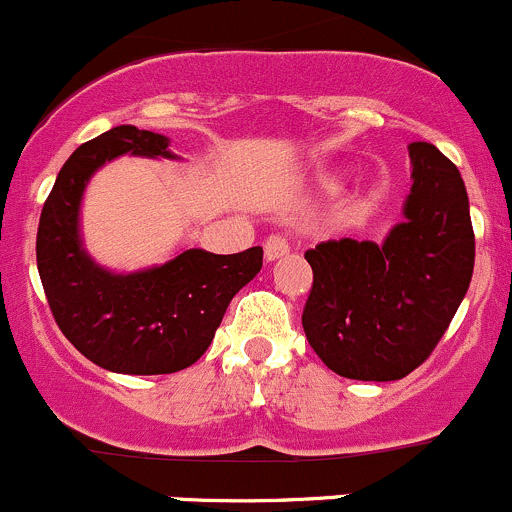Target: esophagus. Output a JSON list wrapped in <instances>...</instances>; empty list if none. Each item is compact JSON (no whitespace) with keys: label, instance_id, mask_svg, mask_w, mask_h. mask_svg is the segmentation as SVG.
Returning <instances> with one entry per match:
<instances>
[{"label":"esophagus","instance_id":"esophagus-1","mask_svg":"<svg viewBox=\"0 0 512 512\" xmlns=\"http://www.w3.org/2000/svg\"><path fill=\"white\" fill-rule=\"evenodd\" d=\"M291 251V244L283 234H271L263 241V254H266V261H276V258L286 256Z\"/></svg>","mask_w":512,"mask_h":512}]
</instances>
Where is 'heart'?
<instances>
[{"label":"heart","mask_w":512,"mask_h":512,"mask_svg":"<svg viewBox=\"0 0 512 512\" xmlns=\"http://www.w3.org/2000/svg\"><path fill=\"white\" fill-rule=\"evenodd\" d=\"M384 192H387V187H384L382 182H374V184H370V187H367V192L362 194L360 204H362V207H365V209H372V207H377V204L382 202Z\"/></svg>","instance_id":"1"}]
</instances>
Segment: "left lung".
Listing matches in <instances>:
<instances>
[{
  "label": "left lung",
  "mask_w": 512,
  "mask_h": 512,
  "mask_svg": "<svg viewBox=\"0 0 512 512\" xmlns=\"http://www.w3.org/2000/svg\"><path fill=\"white\" fill-rule=\"evenodd\" d=\"M412 192L382 244L320 241L305 251L313 288L303 308L310 347L330 370L392 382L434 352L473 276V236L461 172L431 142H412Z\"/></svg>",
  "instance_id": "left-lung-1"
}]
</instances>
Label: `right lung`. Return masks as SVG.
<instances>
[{
    "label": "right lung",
    "mask_w": 512,
    "mask_h": 512,
    "mask_svg": "<svg viewBox=\"0 0 512 512\" xmlns=\"http://www.w3.org/2000/svg\"><path fill=\"white\" fill-rule=\"evenodd\" d=\"M165 135L118 125L83 142L61 167L36 234L41 286L66 340L120 374H170L194 365L212 345L231 298L261 271L263 249L209 254L187 249L138 273L100 268L83 251L78 209L83 189L113 157H175Z\"/></svg>",
    "instance_id": "right-lung-1"
}]
</instances>
